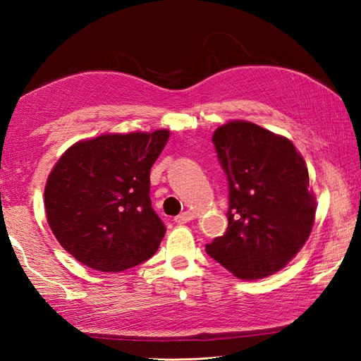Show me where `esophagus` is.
I'll return each instance as SVG.
<instances>
[{
    "instance_id": "1",
    "label": "esophagus",
    "mask_w": 361,
    "mask_h": 361,
    "mask_svg": "<svg viewBox=\"0 0 361 361\" xmlns=\"http://www.w3.org/2000/svg\"><path fill=\"white\" fill-rule=\"evenodd\" d=\"M192 219H194V214L186 211V212H181L180 216H176V217H175V221H176V224L183 225V224H188V221H190Z\"/></svg>"
}]
</instances>
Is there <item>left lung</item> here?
Segmentation results:
<instances>
[{"instance_id":"left-lung-1","label":"left lung","mask_w":361,"mask_h":361,"mask_svg":"<svg viewBox=\"0 0 361 361\" xmlns=\"http://www.w3.org/2000/svg\"><path fill=\"white\" fill-rule=\"evenodd\" d=\"M226 173V233L206 252L239 279H262L286 267L309 239L317 203L309 171L290 140L248 121L212 135Z\"/></svg>"}]
</instances>
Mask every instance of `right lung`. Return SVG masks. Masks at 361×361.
I'll use <instances>...</instances> for the list:
<instances>
[{
    "label": "right lung",
    "instance_id": "right-lung-1",
    "mask_svg": "<svg viewBox=\"0 0 361 361\" xmlns=\"http://www.w3.org/2000/svg\"><path fill=\"white\" fill-rule=\"evenodd\" d=\"M167 140L169 130L101 135L60 157L46 181V217L80 264L119 273L155 255L166 226L152 208L150 169Z\"/></svg>",
    "mask_w": 361,
    "mask_h": 361
}]
</instances>
